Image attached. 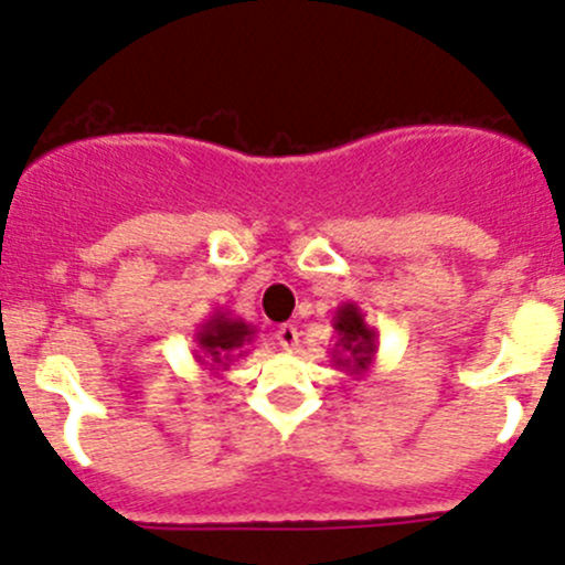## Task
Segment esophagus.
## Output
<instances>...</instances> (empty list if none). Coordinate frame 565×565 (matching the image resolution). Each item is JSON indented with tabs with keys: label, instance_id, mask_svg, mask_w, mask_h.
Segmentation results:
<instances>
[{
	"label": "esophagus",
	"instance_id": "obj_1",
	"mask_svg": "<svg viewBox=\"0 0 565 565\" xmlns=\"http://www.w3.org/2000/svg\"><path fill=\"white\" fill-rule=\"evenodd\" d=\"M274 338H277V343L286 352H291V349L299 347V330L294 324H279L277 332H274Z\"/></svg>",
	"mask_w": 565,
	"mask_h": 565
}]
</instances>
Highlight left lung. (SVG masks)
I'll return each mask as SVG.
<instances>
[{
    "mask_svg": "<svg viewBox=\"0 0 565 565\" xmlns=\"http://www.w3.org/2000/svg\"><path fill=\"white\" fill-rule=\"evenodd\" d=\"M332 330H335V349L330 352V358L335 369L358 380L369 374L374 358H377V332L366 324V313L360 310V305H338L335 316H332Z\"/></svg>",
    "mask_w": 565,
    "mask_h": 565,
    "instance_id": "left-lung-1",
    "label": "left lung"
}]
</instances>
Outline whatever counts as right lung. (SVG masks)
<instances>
[{
    "label": "right lung",
    "mask_w": 565,
    "mask_h": 565,
    "mask_svg": "<svg viewBox=\"0 0 565 565\" xmlns=\"http://www.w3.org/2000/svg\"><path fill=\"white\" fill-rule=\"evenodd\" d=\"M255 327L246 324L241 316H233L230 310H213L193 332L196 341L193 358L199 366L222 377L233 366V360L244 358L246 347L255 341Z\"/></svg>",
    "instance_id": "1"
}]
</instances>
